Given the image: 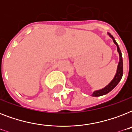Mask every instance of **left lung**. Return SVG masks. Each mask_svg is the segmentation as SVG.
Instances as JSON below:
<instances>
[{
	"mask_svg": "<svg viewBox=\"0 0 132 132\" xmlns=\"http://www.w3.org/2000/svg\"><path fill=\"white\" fill-rule=\"evenodd\" d=\"M108 35L112 39L113 42L116 44L117 47V51L119 53V62L118 64V66H117V72L115 74L114 78L106 86L104 87L102 89H100V90H94V92H92V94H91V96H103V95H105V94H108V92H110V91L114 89L115 87L117 86V84L120 82L122 77H123V57H122V54H121V51L120 48H119V44H117V42H116L114 38L113 37L112 35H111L110 33H108Z\"/></svg>",
	"mask_w": 132,
	"mask_h": 132,
	"instance_id": "obj_1",
	"label": "left lung"
}]
</instances>
